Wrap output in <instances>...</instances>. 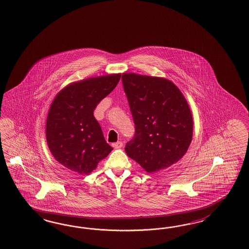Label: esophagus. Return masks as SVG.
Returning <instances> with one entry per match:
<instances>
[{
  "mask_svg": "<svg viewBox=\"0 0 249 249\" xmlns=\"http://www.w3.org/2000/svg\"><path fill=\"white\" fill-rule=\"evenodd\" d=\"M114 149H121V147L123 146V143L121 142H115L112 144Z\"/></svg>",
  "mask_w": 249,
  "mask_h": 249,
  "instance_id": "esophagus-1",
  "label": "esophagus"
}]
</instances>
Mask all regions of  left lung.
Masks as SVG:
<instances>
[{
  "label": "left lung",
  "instance_id": "obj_1",
  "mask_svg": "<svg viewBox=\"0 0 249 249\" xmlns=\"http://www.w3.org/2000/svg\"><path fill=\"white\" fill-rule=\"evenodd\" d=\"M123 89L135 124L125 151L148 173L177 162L193 138V118L186 99L170 80L128 73Z\"/></svg>",
  "mask_w": 249,
  "mask_h": 249
}]
</instances>
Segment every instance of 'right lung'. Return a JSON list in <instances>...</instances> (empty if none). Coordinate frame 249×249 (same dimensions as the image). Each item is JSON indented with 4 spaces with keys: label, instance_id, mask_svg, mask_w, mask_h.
<instances>
[{
    "label": "right lung",
    "instance_id": "add662e5",
    "mask_svg": "<svg viewBox=\"0 0 249 249\" xmlns=\"http://www.w3.org/2000/svg\"><path fill=\"white\" fill-rule=\"evenodd\" d=\"M121 76L103 75L70 84L53 99L45 136L50 151L62 165L78 174H90L113 150L106 142L94 110Z\"/></svg>",
    "mask_w": 249,
    "mask_h": 249
}]
</instances>
